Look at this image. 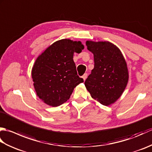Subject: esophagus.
<instances>
[{
    "label": "esophagus",
    "mask_w": 152,
    "mask_h": 152,
    "mask_svg": "<svg viewBox=\"0 0 152 152\" xmlns=\"http://www.w3.org/2000/svg\"><path fill=\"white\" fill-rule=\"evenodd\" d=\"M87 76H88V74H87V73H85V74H83V75L82 76V78L83 79V80H84V81L86 80V79L87 78Z\"/></svg>",
    "instance_id": "esophagus-1"
}]
</instances>
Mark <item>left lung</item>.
<instances>
[{
	"instance_id": "obj_1",
	"label": "left lung",
	"mask_w": 152,
	"mask_h": 152,
	"mask_svg": "<svg viewBox=\"0 0 152 152\" xmlns=\"http://www.w3.org/2000/svg\"><path fill=\"white\" fill-rule=\"evenodd\" d=\"M94 57V69L85 81L91 97L109 106L120 97L127 85V63L120 50L110 42L86 41Z\"/></svg>"
}]
</instances>
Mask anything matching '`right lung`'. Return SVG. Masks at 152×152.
<instances>
[{
  "label": "right lung",
  "mask_w": 152,
  "mask_h": 152,
  "mask_svg": "<svg viewBox=\"0 0 152 152\" xmlns=\"http://www.w3.org/2000/svg\"><path fill=\"white\" fill-rule=\"evenodd\" d=\"M84 49L80 41L55 42L37 57L31 71L37 96L46 104L56 107L69 100L74 89L83 82L78 76L74 53Z\"/></svg>",
  "instance_id": "1"
}]
</instances>
